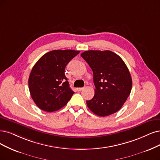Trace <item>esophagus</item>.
<instances>
[{
    "mask_svg": "<svg viewBox=\"0 0 160 160\" xmlns=\"http://www.w3.org/2000/svg\"><path fill=\"white\" fill-rule=\"evenodd\" d=\"M83 89H84V88H77V91L80 92V91H82Z\"/></svg>",
    "mask_w": 160,
    "mask_h": 160,
    "instance_id": "obj_1",
    "label": "esophagus"
}]
</instances>
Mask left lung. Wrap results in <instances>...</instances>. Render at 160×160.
Here are the masks:
<instances>
[{"instance_id":"8db88e82","label":"left lung","mask_w":160,"mask_h":160,"mask_svg":"<svg viewBox=\"0 0 160 160\" xmlns=\"http://www.w3.org/2000/svg\"><path fill=\"white\" fill-rule=\"evenodd\" d=\"M81 57L89 64L96 86L86 104L94 114L108 116L119 111L131 93L132 78L122 59L110 51H86Z\"/></svg>"}]
</instances>
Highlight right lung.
I'll use <instances>...</instances> for the list:
<instances>
[{
	"label": "right lung",
	"instance_id": "1",
	"mask_svg": "<svg viewBox=\"0 0 160 160\" xmlns=\"http://www.w3.org/2000/svg\"><path fill=\"white\" fill-rule=\"evenodd\" d=\"M80 52L74 50H53L35 64L28 80L32 98L38 107L47 112L60 109L67 104L74 92L69 87L64 70Z\"/></svg>",
	"mask_w": 160,
	"mask_h": 160
}]
</instances>
